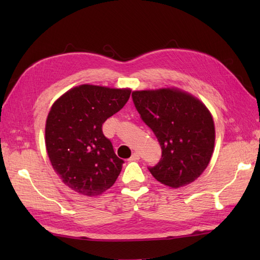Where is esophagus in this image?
<instances>
[{
	"instance_id": "esophagus-1",
	"label": "esophagus",
	"mask_w": 260,
	"mask_h": 260,
	"mask_svg": "<svg viewBox=\"0 0 260 260\" xmlns=\"http://www.w3.org/2000/svg\"><path fill=\"white\" fill-rule=\"evenodd\" d=\"M139 159H140L139 153H133V155L129 157V161H139Z\"/></svg>"
}]
</instances>
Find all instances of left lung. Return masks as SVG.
Wrapping results in <instances>:
<instances>
[{
	"label": "left lung",
	"mask_w": 260,
	"mask_h": 260,
	"mask_svg": "<svg viewBox=\"0 0 260 260\" xmlns=\"http://www.w3.org/2000/svg\"><path fill=\"white\" fill-rule=\"evenodd\" d=\"M132 98L162 148L159 162L147 168L151 174L171 187L197 180L207 169L214 147V124L207 107L175 89L134 91Z\"/></svg>",
	"instance_id": "1"
}]
</instances>
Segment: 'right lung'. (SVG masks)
<instances>
[{"label": "right lung", "instance_id": "add662e5", "mask_svg": "<svg viewBox=\"0 0 260 260\" xmlns=\"http://www.w3.org/2000/svg\"><path fill=\"white\" fill-rule=\"evenodd\" d=\"M129 89L81 85L53 104L46 124L49 158L63 183L95 197L112 186L124 161L103 133V124L125 106Z\"/></svg>", "mask_w": 260, "mask_h": 260}]
</instances>
